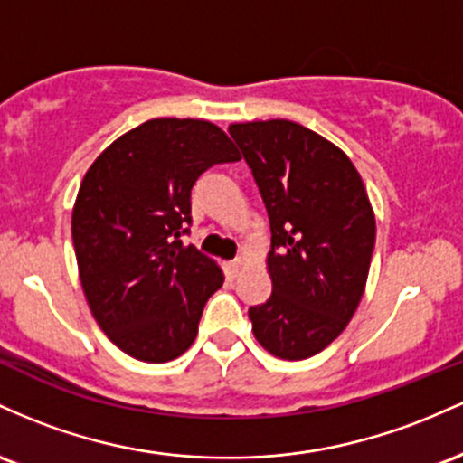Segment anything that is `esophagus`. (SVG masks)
Wrapping results in <instances>:
<instances>
[{"instance_id": "esophagus-1", "label": "esophagus", "mask_w": 463, "mask_h": 463, "mask_svg": "<svg viewBox=\"0 0 463 463\" xmlns=\"http://www.w3.org/2000/svg\"><path fill=\"white\" fill-rule=\"evenodd\" d=\"M241 269H242L241 260H232V262H225V273L230 275V278H236V275L241 273Z\"/></svg>"}]
</instances>
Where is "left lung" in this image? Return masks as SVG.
Instances as JSON below:
<instances>
[{
    "label": "left lung",
    "mask_w": 463,
    "mask_h": 463,
    "mask_svg": "<svg viewBox=\"0 0 463 463\" xmlns=\"http://www.w3.org/2000/svg\"><path fill=\"white\" fill-rule=\"evenodd\" d=\"M271 222L273 290L249 308L258 344L284 361L328 347L354 317L370 273L376 216L339 146L290 119L230 124Z\"/></svg>",
    "instance_id": "left-lung-1"
}]
</instances>
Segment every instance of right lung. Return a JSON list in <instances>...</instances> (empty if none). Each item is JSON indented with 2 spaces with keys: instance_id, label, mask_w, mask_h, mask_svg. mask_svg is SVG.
<instances>
[{
  "instance_id": "1",
  "label": "right lung",
  "mask_w": 463,
  "mask_h": 463,
  "mask_svg": "<svg viewBox=\"0 0 463 463\" xmlns=\"http://www.w3.org/2000/svg\"><path fill=\"white\" fill-rule=\"evenodd\" d=\"M238 159L216 124L155 118L119 135L82 176L71 210L78 275L93 319L124 354L165 363L194 344L225 275L179 241L190 190L210 165Z\"/></svg>"
}]
</instances>
